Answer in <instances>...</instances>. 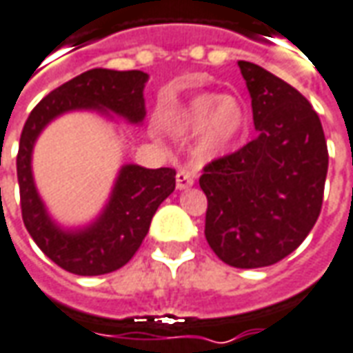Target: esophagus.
Wrapping results in <instances>:
<instances>
[{
  "mask_svg": "<svg viewBox=\"0 0 353 353\" xmlns=\"http://www.w3.org/2000/svg\"><path fill=\"white\" fill-rule=\"evenodd\" d=\"M194 186V176L190 172L179 171L176 172V190H188Z\"/></svg>",
  "mask_w": 353,
  "mask_h": 353,
  "instance_id": "obj_1",
  "label": "esophagus"
}]
</instances>
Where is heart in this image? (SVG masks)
<instances>
[{"label": "heart", "instance_id": "obj_1", "mask_svg": "<svg viewBox=\"0 0 353 353\" xmlns=\"http://www.w3.org/2000/svg\"><path fill=\"white\" fill-rule=\"evenodd\" d=\"M250 115L236 96L205 92L192 98L167 119L169 132L181 138L198 134L196 153L201 161H215L232 152L244 138Z\"/></svg>", "mask_w": 353, "mask_h": 353}]
</instances>
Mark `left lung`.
<instances>
[{
  "label": "left lung",
  "mask_w": 353,
  "mask_h": 353,
  "mask_svg": "<svg viewBox=\"0 0 353 353\" xmlns=\"http://www.w3.org/2000/svg\"><path fill=\"white\" fill-rule=\"evenodd\" d=\"M257 138L209 163L205 238L221 261L267 267L292 254L321 213L329 152L319 115L302 94L263 67L238 61Z\"/></svg>",
  "instance_id": "obj_1"
}]
</instances>
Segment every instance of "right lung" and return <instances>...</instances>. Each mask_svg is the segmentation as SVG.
<instances>
[{
    "label": "right lung",
    "mask_w": 353,
    "mask_h": 353,
    "mask_svg": "<svg viewBox=\"0 0 353 353\" xmlns=\"http://www.w3.org/2000/svg\"><path fill=\"white\" fill-rule=\"evenodd\" d=\"M148 79L142 70H86L48 94L24 123L17 155L24 227L43 254L69 273L96 276L128 263L148 234L157 208L174 190L176 172L169 167L145 169L126 163L117 172L98 215L84 225L65 227L51 215L38 192L34 145L50 123L67 113H96L115 125L119 117L128 125L142 126Z\"/></svg>",
    "instance_id": "right-lung-1"
}]
</instances>
